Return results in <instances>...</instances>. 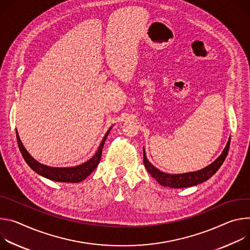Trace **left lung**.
<instances>
[{
	"label": "left lung",
	"mask_w": 250,
	"mask_h": 250,
	"mask_svg": "<svg viewBox=\"0 0 250 250\" xmlns=\"http://www.w3.org/2000/svg\"><path fill=\"white\" fill-rule=\"evenodd\" d=\"M229 145H230V139L229 140L225 150L223 153L220 154V156L212 162L210 165L207 166L206 168L197 171V172H189V173H184V174H168V173H164L157 169L156 167L148 161L145 153V149H143V162L144 166L146 167L147 171L149 174L156 179V181L164 186V187H169V188H188L191 186H197L198 184H201L207 180H208L210 177H212L217 170L220 168V166L223 165L225 162L229 150Z\"/></svg>",
	"instance_id": "8db88e82"
}]
</instances>
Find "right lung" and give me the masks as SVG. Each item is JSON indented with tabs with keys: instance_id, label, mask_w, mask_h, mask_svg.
<instances>
[{
	"instance_id": "obj_1",
	"label": "right lung",
	"mask_w": 250,
	"mask_h": 250,
	"mask_svg": "<svg viewBox=\"0 0 250 250\" xmlns=\"http://www.w3.org/2000/svg\"><path fill=\"white\" fill-rule=\"evenodd\" d=\"M110 127L109 130L107 131V133L105 134L103 140L97 150V152L95 153V155L89 159L87 162L83 163L81 165L75 166V167H71V168H53V167H48L46 165L41 164L39 163L37 160H35L30 153L25 150V148L23 147L18 131L16 130V134H17V141H18V145L20 148V151L24 159V161L26 162V164L30 166L31 169H33L37 174L54 181V182H62V183H78L81 182L84 179H86L98 166L100 159H101V154H102V149L104 146V143L106 141V138L109 134V131L111 130Z\"/></svg>"
}]
</instances>
